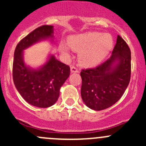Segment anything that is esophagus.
I'll return each mask as SVG.
<instances>
[{"mask_svg":"<svg viewBox=\"0 0 146 146\" xmlns=\"http://www.w3.org/2000/svg\"><path fill=\"white\" fill-rule=\"evenodd\" d=\"M70 72H71V73H78L79 70L76 67H75V66H70Z\"/></svg>","mask_w":146,"mask_h":146,"instance_id":"obj_1","label":"esophagus"}]
</instances>
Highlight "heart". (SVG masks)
<instances>
[{
	"instance_id": "1",
	"label": "heart",
	"mask_w": 146,
	"mask_h": 146,
	"mask_svg": "<svg viewBox=\"0 0 146 146\" xmlns=\"http://www.w3.org/2000/svg\"><path fill=\"white\" fill-rule=\"evenodd\" d=\"M114 44L110 34L90 32L75 35L68 40V45L79 54L80 63L86 67L95 66L110 54ZM66 44L61 43L59 51L65 56H70L69 48Z\"/></svg>"
}]
</instances>
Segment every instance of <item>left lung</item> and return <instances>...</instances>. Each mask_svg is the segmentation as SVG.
<instances>
[{"mask_svg": "<svg viewBox=\"0 0 146 146\" xmlns=\"http://www.w3.org/2000/svg\"><path fill=\"white\" fill-rule=\"evenodd\" d=\"M81 97L91 110H105L121 98L131 78V51L119 35L109 59L95 68L82 70Z\"/></svg>", "mask_w": 146, "mask_h": 146, "instance_id": "obj_1", "label": "left lung"}]
</instances>
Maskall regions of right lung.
Wrapping results in <instances>:
<instances>
[{
    "instance_id": "obj_1",
    "label": "right lung",
    "mask_w": 146,
    "mask_h": 146,
    "mask_svg": "<svg viewBox=\"0 0 146 146\" xmlns=\"http://www.w3.org/2000/svg\"><path fill=\"white\" fill-rule=\"evenodd\" d=\"M54 27L43 25L23 38L16 46L13 65V82L23 99L31 105L40 108L51 107L59 97L60 88L70 76V67L50 55L44 64L38 68L27 66L24 51L46 39L53 40Z\"/></svg>"
}]
</instances>
